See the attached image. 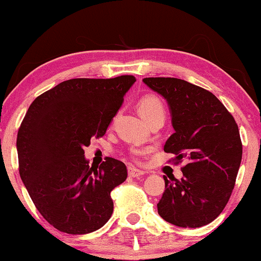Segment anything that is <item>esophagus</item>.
<instances>
[{
    "label": "esophagus",
    "instance_id": "34e87169",
    "mask_svg": "<svg viewBox=\"0 0 261 261\" xmlns=\"http://www.w3.org/2000/svg\"><path fill=\"white\" fill-rule=\"evenodd\" d=\"M144 173H145L144 171L135 169V167H129V169H128V174H129V177L138 178V177L144 176Z\"/></svg>",
    "mask_w": 261,
    "mask_h": 261
}]
</instances>
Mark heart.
<instances>
[{
  "instance_id": "b5f03b06",
  "label": "heart",
  "mask_w": 261,
  "mask_h": 261,
  "mask_svg": "<svg viewBox=\"0 0 261 261\" xmlns=\"http://www.w3.org/2000/svg\"><path fill=\"white\" fill-rule=\"evenodd\" d=\"M138 110L146 122L158 115H165V109H164L162 101L154 95H147L141 97L138 103ZM132 154L137 156L140 154V152L138 149H133Z\"/></svg>"
}]
</instances>
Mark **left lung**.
<instances>
[{
    "label": "left lung",
    "mask_w": 261,
    "mask_h": 261,
    "mask_svg": "<svg viewBox=\"0 0 261 261\" xmlns=\"http://www.w3.org/2000/svg\"><path fill=\"white\" fill-rule=\"evenodd\" d=\"M169 105L174 133L164 146L173 162H187L183 178L165 180L158 214L181 228L205 226L229 201L242 158L238 124L212 92L171 77L144 78Z\"/></svg>",
    "instance_id": "8db88e82"
}]
</instances>
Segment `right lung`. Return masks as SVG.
<instances>
[{"label": "right lung", "mask_w": 261, "mask_h": 261, "mask_svg": "<svg viewBox=\"0 0 261 261\" xmlns=\"http://www.w3.org/2000/svg\"><path fill=\"white\" fill-rule=\"evenodd\" d=\"M134 76L74 78L34 99L17 132L19 172L35 208L67 234H87L108 222L110 192L127 178L122 162L89 166L84 147L101 138L135 83Z\"/></svg>", "instance_id": "right-lung-1"}]
</instances>
